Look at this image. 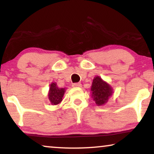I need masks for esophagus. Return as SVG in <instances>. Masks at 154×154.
<instances>
[{
  "mask_svg": "<svg viewBox=\"0 0 154 154\" xmlns=\"http://www.w3.org/2000/svg\"><path fill=\"white\" fill-rule=\"evenodd\" d=\"M72 86L73 88H81V84L80 83H73Z\"/></svg>",
  "mask_w": 154,
  "mask_h": 154,
  "instance_id": "esophagus-1",
  "label": "esophagus"
}]
</instances>
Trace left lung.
<instances>
[{
	"mask_svg": "<svg viewBox=\"0 0 154 154\" xmlns=\"http://www.w3.org/2000/svg\"><path fill=\"white\" fill-rule=\"evenodd\" d=\"M92 97L97 106H102L112 95L113 88L100 76L94 78L91 86Z\"/></svg>",
	"mask_w": 154,
	"mask_h": 154,
	"instance_id": "1",
	"label": "left lung"
}]
</instances>
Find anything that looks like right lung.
Here are the masks:
<instances>
[{
	"label": "right lung",
	"mask_w": 154,
	"mask_h": 154,
	"mask_svg": "<svg viewBox=\"0 0 154 154\" xmlns=\"http://www.w3.org/2000/svg\"><path fill=\"white\" fill-rule=\"evenodd\" d=\"M65 90H66L65 88L57 87L56 83H52L50 84L48 98L52 105L59 104L62 102Z\"/></svg>",
	"instance_id": "1"
}]
</instances>
